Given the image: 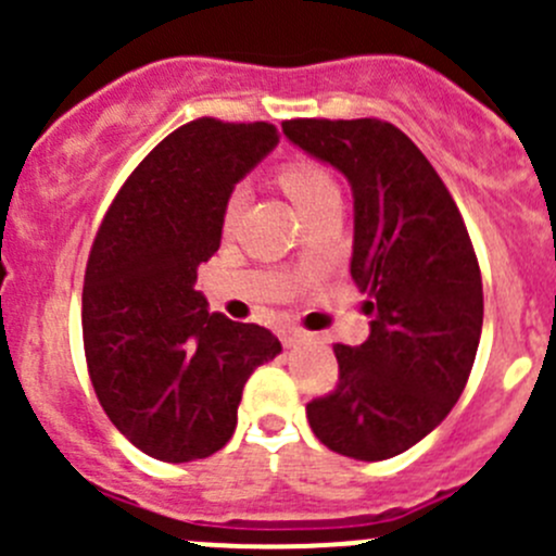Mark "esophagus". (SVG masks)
Wrapping results in <instances>:
<instances>
[{
	"label": "esophagus",
	"instance_id": "obj_1",
	"mask_svg": "<svg viewBox=\"0 0 556 556\" xmlns=\"http://www.w3.org/2000/svg\"><path fill=\"white\" fill-rule=\"evenodd\" d=\"M282 341H285V346H295V344H304L306 341V333L304 330H285L282 333Z\"/></svg>",
	"mask_w": 556,
	"mask_h": 556
}]
</instances>
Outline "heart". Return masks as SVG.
I'll use <instances>...</instances> for the list:
<instances>
[{"mask_svg": "<svg viewBox=\"0 0 556 556\" xmlns=\"http://www.w3.org/2000/svg\"><path fill=\"white\" fill-rule=\"evenodd\" d=\"M279 182H282L285 193L293 199V204L299 206V212L304 217L317 210V206H323L325 201L339 199V188H336L328 169L309 159H295L279 166ZM247 195H250L247 185H233L231 193H228L226 199V210H223V223H226V226H233L237 217L242 215Z\"/></svg>", "mask_w": 556, "mask_h": 556, "instance_id": "b5f03b06", "label": "heart"}]
</instances>
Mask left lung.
<instances>
[{
    "mask_svg": "<svg viewBox=\"0 0 556 556\" xmlns=\"http://www.w3.org/2000/svg\"><path fill=\"white\" fill-rule=\"evenodd\" d=\"M282 131L350 182V274L371 317L361 346H333L339 384L306 406L312 433L344 457H395L444 422L473 368L484 293L468 228L422 150L392 123L306 117Z\"/></svg>",
    "mask_w": 556,
    "mask_h": 556,
    "instance_id": "1",
    "label": "left lung"
}]
</instances>
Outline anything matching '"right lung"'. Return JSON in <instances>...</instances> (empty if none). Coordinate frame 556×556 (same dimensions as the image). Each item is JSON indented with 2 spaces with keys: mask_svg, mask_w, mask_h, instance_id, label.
<instances>
[{
  "mask_svg": "<svg viewBox=\"0 0 556 556\" xmlns=\"http://www.w3.org/2000/svg\"><path fill=\"white\" fill-rule=\"evenodd\" d=\"M277 142L271 123H185L126 179L91 247L83 344L93 390L112 425L164 463L223 450L250 374L282 352L271 330L210 314L195 288L220 247L228 193Z\"/></svg>",
  "mask_w": 556,
  "mask_h": 556,
  "instance_id": "add662e5",
  "label": "right lung"
}]
</instances>
